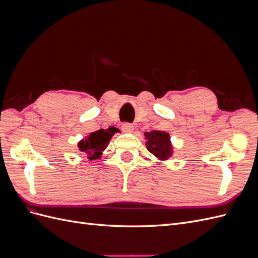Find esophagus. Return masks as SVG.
I'll use <instances>...</instances> for the list:
<instances>
[{
    "instance_id": "obj_1",
    "label": "esophagus",
    "mask_w": 258,
    "mask_h": 258,
    "mask_svg": "<svg viewBox=\"0 0 258 258\" xmlns=\"http://www.w3.org/2000/svg\"><path fill=\"white\" fill-rule=\"evenodd\" d=\"M134 129H135L134 124L129 123V122H124V123H122V126H121V130L123 132H132V131H134Z\"/></svg>"
}]
</instances>
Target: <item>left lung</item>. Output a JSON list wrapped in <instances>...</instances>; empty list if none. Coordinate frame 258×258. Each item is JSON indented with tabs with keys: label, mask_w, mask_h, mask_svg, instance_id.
Segmentation results:
<instances>
[{
	"label": "left lung",
	"mask_w": 258,
	"mask_h": 258,
	"mask_svg": "<svg viewBox=\"0 0 258 258\" xmlns=\"http://www.w3.org/2000/svg\"><path fill=\"white\" fill-rule=\"evenodd\" d=\"M146 147L148 152H151L160 160H167L173 153L172 144L170 141L169 134L165 131L153 130L151 132H145Z\"/></svg>",
	"instance_id": "obj_1"
}]
</instances>
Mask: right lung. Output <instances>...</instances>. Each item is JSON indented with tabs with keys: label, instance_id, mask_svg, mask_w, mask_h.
Returning a JSON list of instances; mask_svg holds the SVG:
<instances>
[{
	"label": "right lung",
	"instance_id": "right-lung-1",
	"mask_svg": "<svg viewBox=\"0 0 258 258\" xmlns=\"http://www.w3.org/2000/svg\"><path fill=\"white\" fill-rule=\"evenodd\" d=\"M115 132L114 127L91 132L88 137L79 142V150L87 155L90 160L99 159Z\"/></svg>",
	"mask_w": 258,
	"mask_h": 258
}]
</instances>
